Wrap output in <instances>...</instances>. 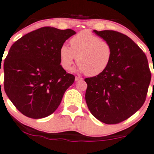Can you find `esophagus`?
Returning a JSON list of instances; mask_svg holds the SVG:
<instances>
[{
  "mask_svg": "<svg viewBox=\"0 0 154 154\" xmlns=\"http://www.w3.org/2000/svg\"><path fill=\"white\" fill-rule=\"evenodd\" d=\"M82 80H83V79L80 76H75V82H79V81H82Z\"/></svg>",
  "mask_w": 154,
  "mask_h": 154,
  "instance_id": "obj_1",
  "label": "esophagus"
}]
</instances>
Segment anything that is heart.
<instances>
[{
    "mask_svg": "<svg viewBox=\"0 0 154 154\" xmlns=\"http://www.w3.org/2000/svg\"><path fill=\"white\" fill-rule=\"evenodd\" d=\"M70 43V47L63 44L60 49V64L65 70L72 68L76 57L79 70L89 76L100 75L109 66L113 48L106 40L89 30H83L73 36Z\"/></svg>",
    "mask_w": 154,
    "mask_h": 154,
    "instance_id": "heart-1",
    "label": "heart"
}]
</instances>
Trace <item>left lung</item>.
I'll use <instances>...</instances> for the list:
<instances>
[{"label": "left lung", "instance_id": "1", "mask_svg": "<svg viewBox=\"0 0 154 154\" xmlns=\"http://www.w3.org/2000/svg\"><path fill=\"white\" fill-rule=\"evenodd\" d=\"M113 48L109 66L103 73L86 78L85 99L100 122L115 124L135 113L146 100L151 73L143 50L128 36L113 30H93Z\"/></svg>", "mask_w": 154, "mask_h": 154}]
</instances>
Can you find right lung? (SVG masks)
I'll use <instances>...</instances> for the list:
<instances>
[{
    "label": "right lung",
    "instance_id": "add662e5",
    "mask_svg": "<svg viewBox=\"0 0 154 154\" xmlns=\"http://www.w3.org/2000/svg\"><path fill=\"white\" fill-rule=\"evenodd\" d=\"M75 32L44 27L26 34L4 60V89L17 109L32 119L52 114L75 76L60 65L62 45ZM1 72V68H0Z\"/></svg>",
    "mask_w": 154,
    "mask_h": 154
}]
</instances>
